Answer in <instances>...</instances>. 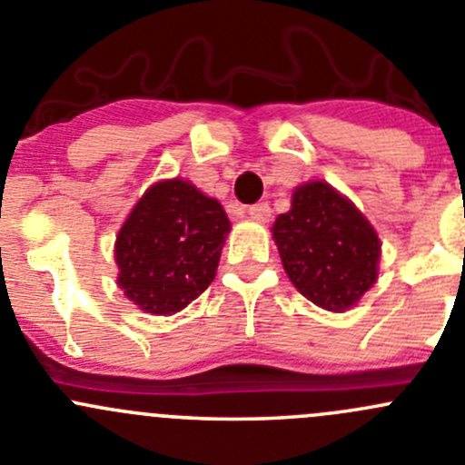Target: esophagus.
Masks as SVG:
<instances>
[{
    "instance_id": "esophagus-1",
    "label": "esophagus",
    "mask_w": 465,
    "mask_h": 465,
    "mask_svg": "<svg viewBox=\"0 0 465 465\" xmlns=\"http://www.w3.org/2000/svg\"><path fill=\"white\" fill-rule=\"evenodd\" d=\"M249 216L264 223V221L272 219V207H269V203H255V205L249 207Z\"/></svg>"
}]
</instances>
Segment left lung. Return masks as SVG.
<instances>
[{"label": "left lung", "instance_id": "left-lung-1", "mask_svg": "<svg viewBox=\"0 0 465 465\" xmlns=\"http://www.w3.org/2000/svg\"><path fill=\"white\" fill-rule=\"evenodd\" d=\"M292 285L315 306L342 312L377 282L381 242L370 221L329 183L296 187L272 228Z\"/></svg>", "mask_w": 465, "mask_h": 465}]
</instances>
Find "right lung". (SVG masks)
I'll return each instance as SVG.
<instances>
[{
  "label": "right lung",
  "instance_id": "right-lung-1",
  "mask_svg": "<svg viewBox=\"0 0 465 465\" xmlns=\"http://www.w3.org/2000/svg\"><path fill=\"white\" fill-rule=\"evenodd\" d=\"M230 221L187 180L154 183L116 237L118 287L150 315H173L216 276Z\"/></svg>",
  "mask_w": 465,
  "mask_h": 465
}]
</instances>
